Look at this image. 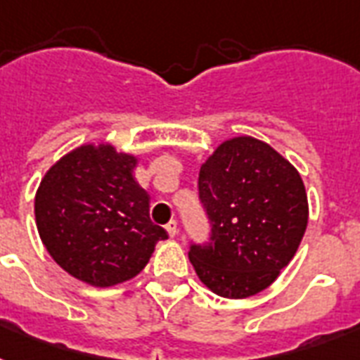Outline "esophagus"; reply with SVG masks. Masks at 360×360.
<instances>
[{"mask_svg":"<svg viewBox=\"0 0 360 360\" xmlns=\"http://www.w3.org/2000/svg\"><path fill=\"white\" fill-rule=\"evenodd\" d=\"M166 231H168V236L174 239V237L177 236V222H175V220L168 222V224H166Z\"/></svg>","mask_w":360,"mask_h":360,"instance_id":"1","label":"esophagus"}]
</instances>
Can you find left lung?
<instances>
[{
    "instance_id": "8db88e82",
    "label": "left lung",
    "mask_w": 360,
    "mask_h": 360,
    "mask_svg": "<svg viewBox=\"0 0 360 360\" xmlns=\"http://www.w3.org/2000/svg\"><path fill=\"white\" fill-rule=\"evenodd\" d=\"M211 243L192 245L198 278L226 299L263 291L293 259L308 226L301 174L267 141L224 140L200 168Z\"/></svg>"
}]
</instances>
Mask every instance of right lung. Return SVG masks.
Segmentation results:
<instances>
[{"instance_id": "add662e5", "label": "right lung", "mask_w": 360, "mask_h": 360, "mask_svg": "<svg viewBox=\"0 0 360 360\" xmlns=\"http://www.w3.org/2000/svg\"><path fill=\"white\" fill-rule=\"evenodd\" d=\"M140 158L110 141H87L59 158L35 194L48 254L76 280L110 288L134 278L168 233L149 219V194L134 177Z\"/></svg>"}]
</instances>
